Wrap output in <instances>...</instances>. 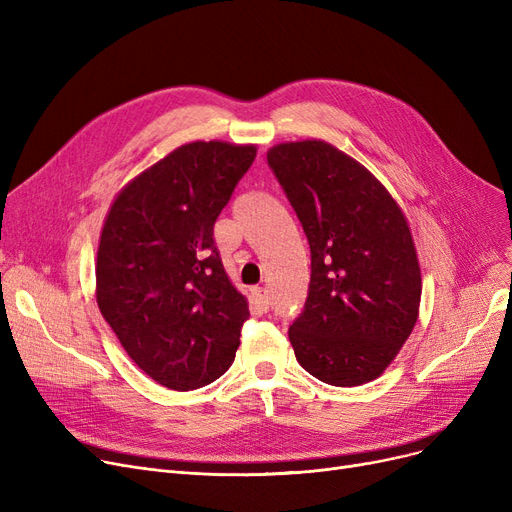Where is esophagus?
<instances>
[{
	"instance_id": "34e87169",
	"label": "esophagus",
	"mask_w": 512,
	"mask_h": 512,
	"mask_svg": "<svg viewBox=\"0 0 512 512\" xmlns=\"http://www.w3.org/2000/svg\"><path fill=\"white\" fill-rule=\"evenodd\" d=\"M253 301L257 303V307H259L261 311L270 309V297H267V290H265V288H255V290H253Z\"/></svg>"
}]
</instances>
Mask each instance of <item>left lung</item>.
<instances>
[{
	"instance_id": "8db88e82",
	"label": "left lung",
	"mask_w": 512,
	"mask_h": 512,
	"mask_svg": "<svg viewBox=\"0 0 512 512\" xmlns=\"http://www.w3.org/2000/svg\"><path fill=\"white\" fill-rule=\"evenodd\" d=\"M267 161L311 249L305 311L288 330L297 361L332 386L380 378L419 319L421 270L407 215L332 143H278Z\"/></svg>"
}]
</instances>
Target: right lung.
I'll list each match as a JSON object with an SVG mask.
<instances>
[{
	"instance_id": "1",
	"label": "right lung",
	"mask_w": 512,
	"mask_h": 512,
	"mask_svg": "<svg viewBox=\"0 0 512 512\" xmlns=\"http://www.w3.org/2000/svg\"><path fill=\"white\" fill-rule=\"evenodd\" d=\"M257 145L193 141L134 176L99 234L95 297L128 357L186 392L232 365L249 303L228 278L213 224Z\"/></svg>"
}]
</instances>
